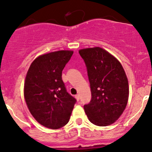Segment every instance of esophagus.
<instances>
[{"label": "esophagus", "mask_w": 152, "mask_h": 152, "mask_svg": "<svg viewBox=\"0 0 152 152\" xmlns=\"http://www.w3.org/2000/svg\"><path fill=\"white\" fill-rule=\"evenodd\" d=\"M75 98L77 99V101H79V100H80V95H75Z\"/></svg>", "instance_id": "1"}]
</instances>
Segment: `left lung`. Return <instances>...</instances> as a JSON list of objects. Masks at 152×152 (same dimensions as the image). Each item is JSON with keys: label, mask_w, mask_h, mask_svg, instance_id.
Wrapping results in <instances>:
<instances>
[{"label": "left lung", "mask_w": 152, "mask_h": 152, "mask_svg": "<svg viewBox=\"0 0 152 152\" xmlns=\"http://www.w3.org/2000/svg\"><path fill=\"white\" fill-rule=\"evenodd\" d=\"M80 55L85 63L92 98L84 105L92 124L106 126L118 119L126 107L129 82L120 62L100 47L83 49Z\"/></svg>", "instance_id": "obj_1"}]
</instances>
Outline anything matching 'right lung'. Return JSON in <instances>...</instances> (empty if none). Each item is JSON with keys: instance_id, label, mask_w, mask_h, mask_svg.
Returning <instances> with one entry per match:
<instances>
[{"instance_id": "right-lung-1", "label": "right lung", "mask_w": 152, "mask_h": 152, "mask_svg": "<svg viewBox=\"0 0 152 152\" xmlns=\"http://www.w3.org/2000/svg\"><path fill=\"white\" fill-rule=\"evenodd\" d=\"M72 51L61 50L41 55L27 72L24 98L30 113L41 125L60 129L69 121L76 99L67 92L62 72Z\"/></svg>"}]
</instances>
